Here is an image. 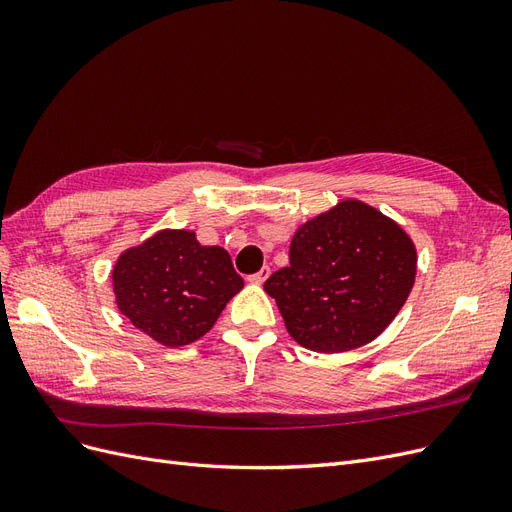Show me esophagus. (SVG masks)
<instances>
[{
	"mask_svg": "<svg viewBox=\"0 0 512 512\" xmlns=\"http://www.w3.org/2000/svg\"><path fill=\"white\" fill-rule=\"evenodd\" d=\"M269 275H271V269H269V267H262L258 273H254V275L247 277V282H252V284L260 286V284H265V282H267V277H269Z\"/></svg>",
	"mask_w": 512,
	"mask_h": 512,
	"instance_id": "1",
	"label": "esophagus"
}]
</instances>
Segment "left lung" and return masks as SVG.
Returning <instances> with one entry per match:
<instances>
[{"mask_svg":"<svg viewBox=\"0 0 512 512\" xmlns=\"http://www.w3.org/2000/svg\"><path fill=\"white\" fill-rule=\"evenodd\" d=\"M416 250L404 228L361 200L305 222L290 265L265 282L292 339L314 352H346L376 339L414 286Z\"/></svg>","mask_w":512,"mask_h":512,"instance_id":"left-lung-1","label":"left lung"}]
</instances>
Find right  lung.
<instances>
[{
	"instance_id": "right-lung-1",
	"label": "right lung",
	"mask_w": 512,
	"mask_h": 512,
	"mask_svg": "<svg viewBox=\"0 0 512 512\" xmlns=\"http://www.w3.org/2000/svg\"><path fill=\"white\" fill-rule=\"evenodd\" d=\"M241 288L228 252L200 245L192 230H160L113 269L119 312L168 348L203 337Z\"/></svg>"
}]
</instances>
